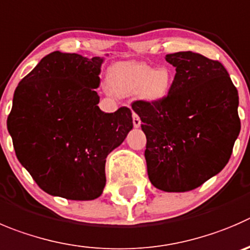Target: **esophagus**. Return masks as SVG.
<instances>
[{
	"mask_svg": "<svg viewBox=\"0 0 250 250\" xmlns=\"http://www.w3.org/2000/svg\"><path fill=\"white\" fill-rule=\"evenodd\" d=\"M132 124H134L135 127H140V125H141V120H140L139 115L136 113L132 114Z\"/></svg>",
	"mask_w": 250,
	"mask_h": 250,
	"instance_id": "obj_1",
	"label": "esophagus"
}]
</instances>
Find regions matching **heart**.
<instances>
[{
  "label": "heart",
  "mask_w": 250,
  "mask_h": 250,
  "mask_svg": "<svg viewBox=\"0 0 250 250\" xmlns=\"http://www.w3.org/2000/svg\"><path fill=\"white\" fill-rule=\"evenodd\" d=\"M174 75L167 67H152L144 62H118L108 71V87L116 96L136 93L149 103L161 102L169 94Z\"/></svg>",
  "instance_id": "b5f03b06"
}]
</instances>
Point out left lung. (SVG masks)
<instances>
[{"instance_id": "1", "label": "left lung", "mask_w": 250, "mask_h": 250, "mask_svg": "<svg viewBox=\"0 0 250 250\" xmlns=\"http://www.w3.org/2000/svg\"><path fill=\"white\" fill-rule=\"evenodd\" d=\"M175 67L163 101H136L152 185L168 192L200 187L225 168L241 131L238 91L221 62L192 51L168 54Z\"/></svg>"}]
</instances>
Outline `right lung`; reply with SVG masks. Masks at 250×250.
Segmentation results:
<instances>
[{"label": "right lung", "instance_id": "1", "mask_svg": "<svg viewBox=\"0 0 250 250\" xmlns=\"http://www.w3.org/2000/svg\"><path fill=\"white\" fill-rule=\"evenodd\" d=\"M103 58L54 51L16 88L7 129L16 156L47 194L94 200L105 187L108 154L132 129L126 106L99 109Z\"/></svg>", "mask_w": 250, "mask_h": 250}]
</instances>
